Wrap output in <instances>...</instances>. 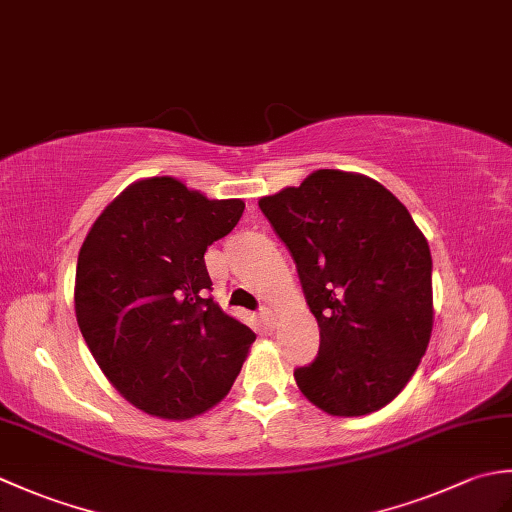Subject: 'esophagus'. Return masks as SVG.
Masks as SVG:
<instances>
[{"label": "esophagus", "mask_w": 512, "mask_h": 512, "mask_svg": "<svg viewBox=\"0 0 512 512\" xmlns=\"http://www.w3.org/2000/svg\"><path fill=\"white\" fill-rule=\"evenodd\" d=\"M259 319H262V323L266 325V328H275V323H277L275 312L270 310V308H266V306L259 310Z\"/></svg>", "instance_id": "1"}]
</instances>
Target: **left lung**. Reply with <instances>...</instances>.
I'll list each match as a JSON object with an SVG mask.
<instances>
[{
  "instance_id": "obj_1",
  "label": "left lung",
  "mask_w": 512,
  "mask_h": 512,
  "mask_svg": "<svg viewBox=\"0 0 512 512\" xmlns=\"http://www.w3.org/2000/svg\"><path fill=\"white\" fill-rule=\"evenodd\" d=\"M297 264L319 354L295 369L312 405L365 416L394 400L433 328L431 253L407 206L361 173L319 169L259 200Z\"/></svg>"
}]
</instances>
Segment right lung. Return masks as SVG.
<instances>
[{
    "mask_svg": "<svg viewBox=\"0 0 512 512\" xmlns=\"http://www.w3.org/2000/svg\"><path fill=\"white\" fill-rule=\"evenodd\" d=\"M242 213V200L145 178L105 206L79 250L76 323L107 380L151 416L209 411L231 391L255 341L248 325L206 299V248Z\"/></svg>",
    "mask_w": 512,
    "mask_h": 512,
    "instance_id": "obj_1",
    "label": "right lung"
}]
</instances>
